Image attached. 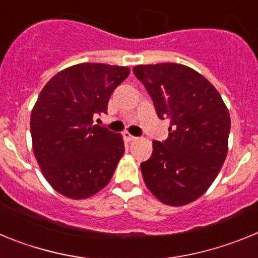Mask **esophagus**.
I'll list each match as a JSON object with an SVG mask.
<instances>
[{"label": "esophagus", "mask_w": 258, "mask_h": 258, "mask_svg": "<svg viewBox=\"0 0 258 258\" xmlns=\"http://www.w3.org/2000/svg\"><path fill=\"white\" fill-rule=\"evenodd\" d=\"M124 140L126 141V142H132V141H136L137 138L134 136H132L131 133H127L126 132V133H124Z\"/></svg>", "instance_id": "esophagus-1"}]
</instances>
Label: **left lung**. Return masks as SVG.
<instances>
[{
  "label": "left lung",
  "instance_id": "1",
  "mask_svg": "<svg viewBox=\"0 0 258 258\" xmlns=\"http://www.w3.org/2000/svg\"><path fill=\"white\" fill-rule=\"evenodd\" d=\"M133 74L149 92L159 118H169V136L152 142L141 164L150 191L164 204L181 207L209 188L227 155L230 113L217 89L187 66L141 64Z\"/></svg>",
  "mask_w": 258,
  "mask_h": 258
}]
</instances>
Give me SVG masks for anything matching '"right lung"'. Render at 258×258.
<instances>
[{"mask_svg":"<svg viewBox=\"0 0 258 258\" xmlns=\"http://www.w3.org/2000/svg\"><path fill=\"white\" fill-rule=\"evenodd\" d=\"M127 67L80 63L60 71L41 90L31 113L33 152L51 187L86 199L107 186L125 152L121 134L94 125Z\"/></svg>","mask_w":258,"mask_h":258,"instance_id":"obj_1","label":"right lung"}]
</instances>
